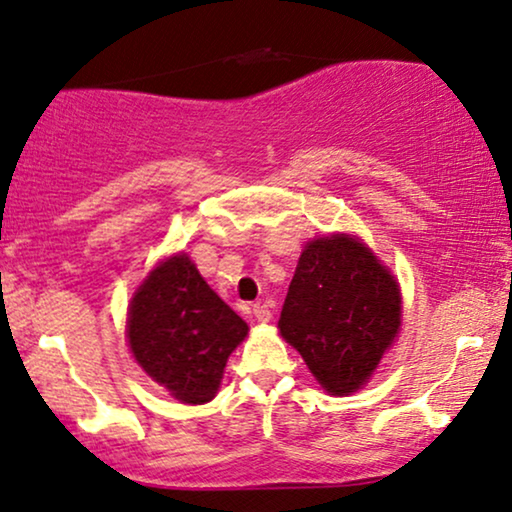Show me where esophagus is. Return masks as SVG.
Listing matches in <instances>:
<instances>
[{"mask_svg": "<svg viewBox=\"0 0 512 512\" xmlns=\"http://www.w3.org/2000/svg\"><path fill=\"white\" fill-rule=\"evenodd\" d=\"M252 316H255L257 323H269L271 320V311L267 304H255L252 306Z\"/></svg>", "mask_w": 512, "mask_h": 512, "instance_id": "obj_1", "label": "esophagus"}]
</instances>
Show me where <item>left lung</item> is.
I'll use <instances>...</instances> for the list:
<instances>
[{"label":"left lung","mask_w":512,"mask_h":512,"mask_svg":"<svg viewBox=\"0 0 512 512\" xmlns=\"http://www.w3.org/2000/svg\"><path fill=\"white\" fill-rule=\"evenodd\" d=\"M400 316L391 271L360 238L332 234L304 245L278 330L327 393L351 395L398 337Z\"/></svg>","instance_id":"obj_1"}]
</instances>
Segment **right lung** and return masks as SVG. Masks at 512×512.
Segmentation results:
<instances>
[{
	"instance_id": "1",
	"label": "right lung",
	"mask_w": 512,
	"mask_h": 512,
	"mask_svg": "<svg viewBox=\"0 0 512 512\" xmlns=\"http://www.w3.org/2000/svg\"><path fill=\"white\" fill-rule=\"evenodd\" d=\"M248 323L217 297L185 252L156 264L128 306L133 358L185 405L215 398L227 358Z\"/></svg>"
}]
</instances>
